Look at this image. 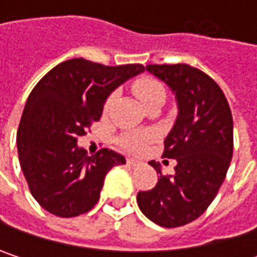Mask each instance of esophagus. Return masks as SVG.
<instances>
[{
  "mask_svg": "<svg viewBox=\"0 0 257 257\" xmlns=\"http://www.w3.org/2000/svg\"><path fill=\"white\" fill-rule=\"evenodd\" d=\"M126 162H128V165H131V167H138V165H140V161H137V159H134V158H128Z\"/></svg>",
  "mask_w": 257,
  "mask_h": 257,
  "instance_id": "obj_1",
  "label": "esophagus"
}]
</instances>
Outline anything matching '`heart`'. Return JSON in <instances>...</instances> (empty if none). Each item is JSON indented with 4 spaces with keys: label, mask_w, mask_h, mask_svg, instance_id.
Here are the masks:
<instances>
[{
    "label": "heart",
    "mask_w": 257,
    "mask_h": 257,
    "mask_svg": "<svg viewBox=\"0 0 257 257\" xmlns=\"http://www.w3.org/2000/svg\"><path fill=\"white\" fill-rule=\"evenodd\" d=\"M132 90L134 93L138 96V99L144 104L149 105L150 102L156 101V99H165V89L164 86L152 77H141L138 78L134 84H132ZM114 95H110L105 101V110L110 108V105L113 104ZM155 138L153 132H128L123 134L119 138V143L123 149H126L129 152H140L143 150L147 143H150Z\"/></svg>",
    "instance_id": "obj_1"
}]
</instances>
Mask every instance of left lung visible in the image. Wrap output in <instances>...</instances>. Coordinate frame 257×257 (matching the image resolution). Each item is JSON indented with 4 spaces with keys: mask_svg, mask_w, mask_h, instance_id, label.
<instances>
[{
    "mask_svg": "<svg viewBox=\"0 0 257 257\" xmlns=\"http://www.w3.org/2000/svg\"><path fill=\"white\" fill-rule=\"evenodd\" d=\"M176 95L179 114L164 141V158L176 159V174L162 176L159 164L149 162L159 179L138 192L143 214L164 228H177L198 219L216 198L226 177L233 150L229 104L219 84L186 64L147 65Z\"/></svg>",
    "mask_w": 257,
    "mask_h": 257,
    "instance_id": "1",
    "label": "left lung"
}]
</instances>
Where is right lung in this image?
Listing matches in <instances>:
<instances>
[{
	"instance_id": "1",
	"label": "right lung",
	"mask_w": 257,
	"mask_h": 257,
	"mask_svg": "<svg viewBox=\"0 0 257 257\" xmlns=\"http://www.w3.org/2000/svg\"><path fill=\"white\" fill-rule=\"evenodd\" d=\"M144 71L140 64L105 67L83 58L52 68L28 96L18 129V153L35 201L58 217L87 213L105 174L126 164L113 150L89 156L78 137L98 122L110 93Z\"/></svg>"
}]
</instances>
